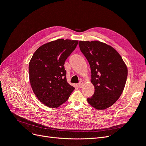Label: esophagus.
<instances>
[{
    "label": "esophagus",
    "instance_id": "34e87169",
    "mask_svg": "<svg viewBox=\"0 0 146 146\" xmlns=\"http://www.w3.org/2000/svg\"><path fill=\"white\" fill-rule=\"evenodd\" d=\"M78 86H79V88H82V85H83V82L82 81H80V82L78 83Z\"/></svg>",
    "mask_w": 146,
    "mask_h": 146
}]
</instances>
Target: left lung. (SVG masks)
Wrapping results in <instances>:
<instances>
[{"instance_id": "1", "label": "left lung", "mask_w": 146, "mask_h": 146, "mask_svg": "<svg viewBox=\"0 0 146 146\" xmlns=\"http://www.w3.org/2000/svg\"><path fill=\"white\" fill-rule=\"evenodd\" d=\"M80 49L89 62L94 93L88 102L98 110L111 107L124 89L128 70L121 55L100 41H79Z\"/></svg>"}]
</instances>
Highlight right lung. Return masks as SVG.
<instances>
[{"label":"right lung","instance_id":"1","mask_svg":"<svg viewBox=\"0 0 146 146\" xmlns=\"http://www.w3.org/2000/svg\"><path fill=\"white\" fill-rule=\"evenodd\" d=\"M78 42L63 39L48 42L39 47L30 60L31 86L38 99L48 107H59L75 89L67 82L64 64Z\"/></svg>","mask_w":146,"mask_h":146}]
</instances>
